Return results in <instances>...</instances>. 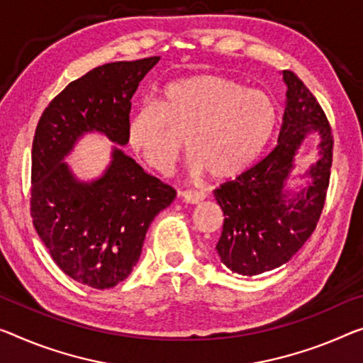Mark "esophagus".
<instances>
[{"instance_id":"esophagus-1","label":"esophagus","mask_w":363,"mask_h":363,"mask_svg":"<svg viewBox=\"0 0 363 363\" xmlns=\"http://www.w3.org/2000/svg\"><path fill=\"white\" fill-rule=\"evenodd\" d=\"M178 196H180L185 203L188 204H199L201 201L206 199V193L204 191H180L178 193Z\"/></svg>"}]
</instances>
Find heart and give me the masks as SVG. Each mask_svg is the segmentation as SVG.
<instances>
[{
	"label": "heart",
	"mask_w": 363,
	"mask_h": 363,
	"mask_svg": "<svg viewBox=\"0 0 363 363\" xmlns=\"http://www.w3.org/2000/svg\"><path fill=\"white\" fill-rule=\"evenodd\" d=\"M269 92L247 89L220 74H196L170 82L155 104L133 111L128 146L144 165L165 175L180 159L185 138L191 169L230 178L263 152L277 125Z\"/></svg>",
	"instance_id": "b5f03b06"
}]
</instances>
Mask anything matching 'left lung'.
<instances>
[{
    "mask_svg": "<svg viewBox=\"0 0 363 363\" xmlns=\"http://www.w3.org/2000/svg\"><path fill=\"white\" fill-rule=\"evenodd\" d=\"M287 86L286 110L276 147L235 180L214 189L224 213L216 245L228 269L258 276L276 269L303 247L313 233L325 206L333 164V136L326 115L292 71H282ZM320 136L318 159L303 175L307 186L291 190L294 155L306 136Z\"/></svg>",
    "mask_w": 363,
    "mask_h": 363,
    "instance_id": "obj_1",
    "label": "left lung"
}]
</instances>
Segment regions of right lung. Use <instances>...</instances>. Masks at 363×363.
Returning a JSON list of instances; mask_svg holds the SVG:
<instances>
[{
	"instance_id": "obj_1",
	"label": "right lung",
	"mask_w": 363,
	"mask_h": 363,
	"mask_svg": "<svg viewBox=\"0 0 363 363\" xmlns=\"http://www.w3.org/2000/svg\"><path fill=\"white\" fill-rule=\"evenodd\" d=\"M159 60L116 61L72 81L50 102L33 136V227L65 274L100 291L131 274L150 222L177 196L120 147L128 144L131 97ZM89 132L116 146L104 174L86 182L64 159Z\"/></svg>"
}]
</instances>
